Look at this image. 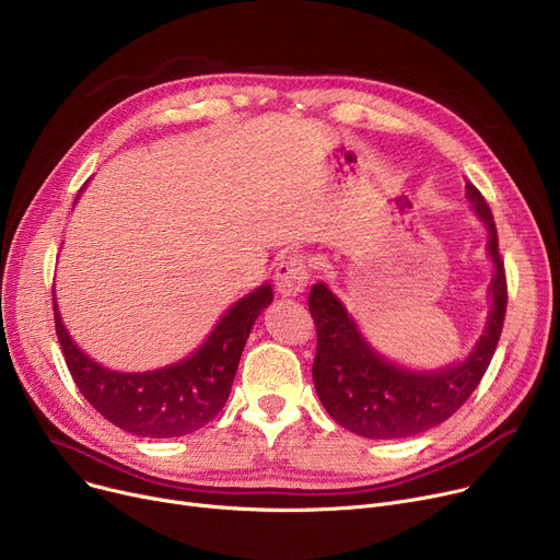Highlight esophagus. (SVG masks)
Here are the masks:
<instances>
[{
    "instance_id": "1",
    "label": "esophagus",
    "mask_w": 560,
    "mask_h": 560,
    "mask_svg": "<svg viewBox=\"0 0 560 560\" xmlns=\"http://www.w3.org/2000/svg\"><path fill=\"white\" fill-rule=\"evenodd\" d=\"M308 279H311V272H308V265H306L304 256L292 254L277 265L275 285L285 298L302 295L308 285Z\"/></svg>"
}]
</instances>
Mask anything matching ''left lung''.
<instances>
[{
    "mask_svg": "<svg viewBox=\"0 0 560 560\" xmlns=\"http://www.w3.org/2000/svg\"><path fill=\"white\" fill-rule=\"evenodd\" d=\"M465 197L488 229L494 275L488 288L492 306L486 331L463 363L435 372L388 363L368 345L354 317L325 283L311 288L308 311L317 329L313 384L327 413L351 433L372 440L422 433L452 418L481 384L502 336L509 290L490 206L472 184H465Z\"/></svg>",
    "mask_w": 560,
    "mask_h": 560,
    "instance_id": "obj_1",
    "label": "left lung"
}]
</instances>
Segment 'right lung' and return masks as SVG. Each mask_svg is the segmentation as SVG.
<instances>
[{
  "instance_id": "right-lung-1",
  "label": "right lung",
  "mask_w": 560,
  "mask_h": 560,
  "mask_svg": "<svg viewBox=\"0 0 560 560\" xmlns=\"http://www.w3.org/2000/svg\"><path fill=\"white\" fill-rule=\"evenodd\" d=\"M270 302L272 285L256 288L222 315L195 354L154 372H113L100 365L74 345L56 302L54 319L74 384L97 413L133 435L179 438L220 413L254 322Z\"/></svg>"
}]
</instances>
